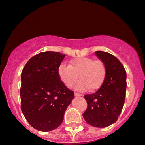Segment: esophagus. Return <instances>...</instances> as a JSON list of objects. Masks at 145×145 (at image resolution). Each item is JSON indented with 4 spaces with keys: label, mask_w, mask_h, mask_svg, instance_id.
Returning a JSON list of instances; mask_svg holds the SVG:
<instances>
[{
    "label": "esophagus",
    "mask_w": 145,
    "mask_h": 145,
    "mask_svg": "<svg viewBox=\"0 0 145 145\" xmlns=\"http://www.w3.org/2000/svg\"><path fill=\"white\" fill-rule=\"evenodd\" d=\"M75 96H76V97H81L82 94H80V93L75 92Z\"/></svg>",
    "instance_id": "obj_1"
}]
</instances>
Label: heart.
<instances>
[{"label": "heart", "instance_id": "b5f03b06", "mask_svg": "<svg viewBox=\"0 0 145 145\" xmlns=\"http://www.w3.org/2000/svg\"><path fill=\"white\" fill-rule=\"evenodd\" d=\"M106 73V65L102 61L88 57L74 59L70 65L62 62L57 69L60 80L68 88L75 84L80 75L81 80L74 86V89L79 91L99 89L105 81Z\"/></svg>", "mask_w": 145, "mask_h": 145}]
</instances>
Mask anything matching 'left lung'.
Returning <instances> with one entry per match:
<instances>
[{
  "mask_svg": "<svg viewBox=\"0 0 145 145\" xmlns=\"http://www.w3.org/2000/svg\"><path fill=\"white\" fill-rule=\"evenodd\" d=\"M95 55L105 64L106 77L98 91L84 96L88 108L83 116L87 124L107 127L117 121L124 106L126 89V70L116 57L104 51Z\"/></svg>",
  "mask_w": 145,
  "mask_h": 145,
  "instance_id": "obj_1",
  "label": "left lung"
}]
</instances>
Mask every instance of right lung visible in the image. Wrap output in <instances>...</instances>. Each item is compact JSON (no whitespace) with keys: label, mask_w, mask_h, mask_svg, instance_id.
<instances>
[{"label":"right lung","mask_w":145,"mask_h":145,"mask_svg":"<svg viewBox=\"0 0 145 145\" xmlns=\"http://www.w3.org/2000/svg\"><path fill=\"white\" fill-rule=\"evenodd\" d=\"M65 57L54 51L39 53L28 60L21 72V111L29 124L39 131L58 127L74 98V92L57 74Z\"/></svg>","instance_id":"1"}]
</instances>
